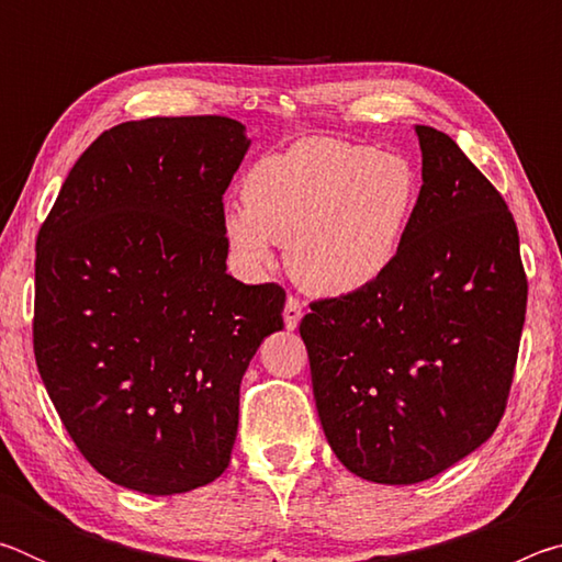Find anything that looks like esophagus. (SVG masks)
<instances>
[{"label":"esophagus","instance_id":"esophagus-1","mask_svg":"<svg viewBox=\"0 0 562 562\" xmlns=\"http://www.w3.org/2000/svg\"><path fill=\"white\" fill-rule=\"evenodd\" d=\"M282 317H284V327H288V331L297 329L300 319H302V304L297 297H288V302H284Z\"/></svg>","mask_w":562,"mask_h":562}]
</instances>
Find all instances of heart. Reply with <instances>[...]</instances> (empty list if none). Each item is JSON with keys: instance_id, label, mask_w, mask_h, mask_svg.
Masks as SVG:
<instances>
[{"instance_id": "obj_1", "label": "heart", "mask_w": 562, "mask_h": 562, "mask_svg": "<svg viewBox=\"0 0 562 562\" xmlns=\"http://www.w3.org/2000/svg\"><path fill=\"white\" fill-rule=\"evenodd\" d=\"M243 201L225 207L223 233L247 272L272 268L274 245H288L300 288L347 297L394 268L414 223L418 176L398 154L302 138L247 170Z\"/></svg>"}]
</instances>
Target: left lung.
Returning a JSON list of instances; mask_svg holds the SVG:
<instances>
[{
	"label": "left lung",
	"instance_id": "1",
	"mask_svg": "<svg viewBox=\"0 0 562 562\" xmlns=\"http://www.w3.org/2000/svg\"><path fill=\"white\" fill-rule=\"evenodd\" d=\"M414 131L424 186L394 268L300 322L331 451L386 486L434 479L491 439L528 300L506 201L451 136Z\"/></svg>",
	"mask_w": 562,
	"mask_h": 562
}]
</instances>
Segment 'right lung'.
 Returning a JSON list of instances; mask_svg holds the SVG:
<instances>
[{"mask_svg": "<svg viewBox=\"0 0 562 562\" xmlns=\"http://www.w3.org/2000/svg\"><path fill=\"white\" fill-rule=\"evenodd\" d=\"M250 148L225 116L128 121L93 140L36 240L34 355L66 431L123 488L215 481L240 382L284 290L227 274L223 193Z\"/></svg>", "mask_w": 562, "mask_h": 562, "instance_id": "1", "label": "right lung"}]
</instances>
